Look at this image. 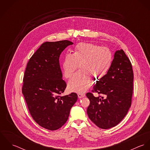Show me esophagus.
Returning a JSON list of instances; mask_svg holds the SVG:
<instances>
[{
    "mask_svg": "<svg viewBox=\"0 0 150 150\" xmlns=\"http://www.w3.org/2000/svg\"><path fill=\"white\" fill-rule=\"evenodd\" d=\"M85 96H86L85 94H83V93H79V94H78V97H79V98H80V99L85 97Z\"/></svg>",
    "mask_w": 150,
    "mask_h": 150,
    "instance_id": "obj_1",
    "label": "esophagus"
}]
</instances>
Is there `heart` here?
Masks as SVG:
<instances>
[{
    "label": "heart",
    "mask_w": 150,
    "mask_h": 150,
    "mask_svg": "<svg viewBox=\"0 0 150 150\" xmlns=\"http://www.w3.org/2000/svg\"><path fill=\"white\" fill-rule=\"evenodd\" d=\"M112 60V54L106 47L92 43L78 44L71 54L64 56L62 64L66 79L71 77L78 65L80 69L69 81V91L78 93L85 92L91 85V77L95 80L102 78L110 69Z\"/></svg>",
    "instance_id": "heart-1"
}]
</instances>
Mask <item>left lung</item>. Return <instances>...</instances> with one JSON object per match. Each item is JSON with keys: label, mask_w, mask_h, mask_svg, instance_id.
Wrapping results in <instances>:
<instances>
[{"label": "left lung", "mask_w": 150, "mask_h": 150, "mask_svg": "<svg viewBox=\"0 0 150 150\" xmlns=\"http://www.w3.org/2000/svg\"><path fill=\"white\" fill-rule=\"evenodd\" d=\"M133 83L132 64L122 50H117L107 74L93 86V91L103 96L86 94L90 101L87 114L97 127L111 128L123 120L131 106Z\"/></svg>", "instance_id": "8db88e82"}]
</instances>
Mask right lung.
I'll return each instance as SVG.
<instances>
[{"instance_id":"obj_1","label":"right lung","mask_w":150,"mask_h":150,"mask_svg":"<svg viewBox=\"0 0 150 150\" xmlns=\"http://www.w3.org/2000/svg\"><path fill=\"white\" fill-rule=\"evenodd\" d=\"M69 40L45 42L30 58L25 71L22 92L33 120L43 128H61L77 100V95L61 96L66 84L62 80L59 56Z\"/></svg>"}]
</instances>
